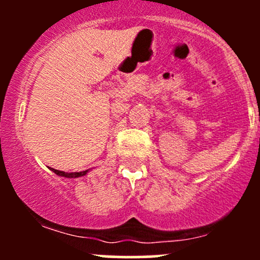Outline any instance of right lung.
Returning <instances> with one entry per match:
<instances>
[{
	"label": "right lung",
	"instance_id": "add662e5",
	"mask_svg": "<svg viewBox=\"0 0 260 260\" xmlns=\"http://www.w3.org/2000/svg\"><path fill=\"white\" fill-rule=\"evenodd\" d=\"M50 170H51V171L55 172L56 175L62 176V177H67V178H77V177H82V176L86 175V172H88V170H85V171H82V172H71V174H68V172L59 171V170H55V169H51V168H50Z\"/></svg>",
	"mask_w": 260,
	"mask_h": 260
}]
</instances>
